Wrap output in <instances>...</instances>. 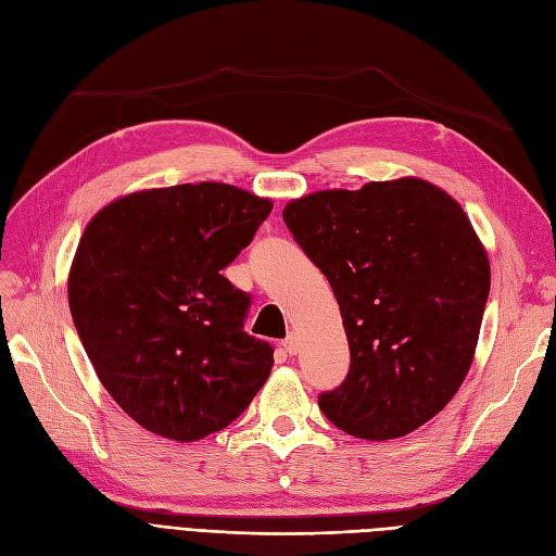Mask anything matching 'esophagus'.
Returning a JSON list of instances; mask_svg holds the SVG:
<instances>
[{"instance_id":"34e87169","label":"esophagus","mask_w":556,"mask_h":556,"mask_svg":"<svg viewBox=\"0 0 556 556\" xmlns=\"http://www.w3.org/2000/svg\"><path fill=\"white\" fill-rule=\"evenodd\" d=\"M282 350L288 352V355H296V350H299V341H296V336H288V339L282 341Z\"/></svg>"}]
</instances>
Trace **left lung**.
Wrapping results in <instances>:
<instances>
[{
    "label": "left lung",
    "mask_w": 556,
    "mask_h": 556,
    "mask_svg": "<svg viewBox=\"0 0 556 556\" xmlns=\"http://www.w3.org/2000/svg\"><path fill=\"white\" fill-rule=\"evenodd\" d=\"M282 220L339 301L350 371L317 399L366 441L439 415L476 355L490 260L464 208L419 178L290 201Z\"/></svg>",
    "instance_id": "1"
}]
</instances>
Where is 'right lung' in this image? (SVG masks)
Masks as SVG:
<instances>
[{
  "label": "right lung",
  "mask_w": 556,
  "mask_h": 556,
  "mask_svg": "<svg viewBox=\"0 0 556 556\" xmlns=\"http://www.w3.org/2000/svg\"><path fill=\"white\" fill-rule=\"evenodd\" d=\"M274 204L225 182L143 190L99 211L70 271V308L106 392L134 422L190 443L260 392L274 348L243 331L250 296L220 274Z\"/></svg>",
  "instance_id": "1"
}]
</instances>
